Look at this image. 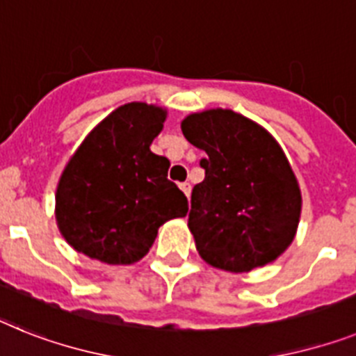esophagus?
Masks as SVG:
<instances>
[{
	"mask_svg": "<svg viewBox=\"0 0 356 356\" xmlns=\"http://www.w3.org/2000/svg\"><path fill=\"white\" fill-rule=\"evenodd\" d=\"M179 188H181V192L184 193L186 197H190V193H192V186H190V183H183L179 184Z\"/></svg>",
	"mask_w": 356,
	"mask_h": 356,
	"instance_id": "34e87169",
	"label": "esophagus"
}]
</instances>
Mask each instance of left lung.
<instances>
[{"label": "left lung", "mask_w": 356, "mask_h": 356, "mask_svg": "<svg viewBox=\"0 0 356 356\" xmlns=\"http://www.w3.org/2000/svg\"><path fill=\"white\" fill-rule=\"evenodd\" d=\"M184 137L206 154L188 228L206 264L246 273L277 261L297 235L302 195L293 168L264 127L228 108L190 113Z\"/></svg>", "instance_id": "obj_1"}]
</instances>
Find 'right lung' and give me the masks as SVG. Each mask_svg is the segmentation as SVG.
<instances>
[{"instance_id": "obj_1", "label": "right lung", "mask_w": 356, "mask_h": 356, "mask_svg": "<svg viewBox=\"0 0 356 356\" xmlns=\"http://www.w3.org/2000/svg\"><path fill=\"white\" fill-rule=\"evenodd\" d=\"M166 115L157 104H122L68 159L56 190V222L76 252L110 266L134 264L166 220L188 213L186 197L166 177L170 161L150 150Z\"/></svg>"}]
</instances>
